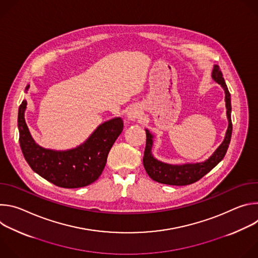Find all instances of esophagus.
<instances>
[{"label":"esophagus","mask_w":258,"mask_h":258,"mask_svg":"<svg viewBox=\"0 0 258 258\" xmlns=\"http://www.w3.org/2000/svg\"><path fill=\"white\" fill-rule=\"evenodd\" d=\"M140 117V109L138 107H132L127 111V118L131 121H135Z\"/></svg>","instance_id":"obj_1"}]
</instances>
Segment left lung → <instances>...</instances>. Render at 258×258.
Wrapping results in <instances>:
<instances>
[{"instance_id":"1","label":"left lung","mask_w":258,"mask_h":258,"mask_svg":"<svg viewBox=\"0 0 258 258\" xmlns=\"http://www.w3.org/2000/svg\"><path fill=\"white\" fill-rule=\"evenodd\" d=\"M212 80L220 85L225 91V102L227 108V118L229 121L228 130L226 132L225 139L223 143L218 146V148L212 153V155L202 162L196 163H183V164H170L162 162L156 159L152 154V147L154 142V136L149 130L146 131V148L143 157L144 167L148 175L155 181L166 183L171 186H186L199 180L206 173H208L213 167H215L225 157L232 137V119H231V94L223 78V73L217 65L213 66Z\"/></svg>"}]
</instances>
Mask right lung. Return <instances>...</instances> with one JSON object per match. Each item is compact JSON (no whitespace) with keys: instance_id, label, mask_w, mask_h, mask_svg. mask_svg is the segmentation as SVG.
Listing matches in <instances>:
<instances>
[{"instance_id":"obj_1","label":"right lung","mask_w":258,"mask_h":258,"mask_svg":"<svg viewBox=\"0 0 258 258\" xmlns=\"http://www.w3.org/2000/svg\"><path fill=\"white\" fill-rule=\"evenodd\" d=\"M29 85L26 86L27 93ZM27 102L18 110L19 143L23 156L31 169L54 185L75 189L91 185L101 175L108 153L123 130V121L115 117L101 123L92 135L73 149L57 151L36 144L25 122Z\"/></svg>"}]
</instances>
